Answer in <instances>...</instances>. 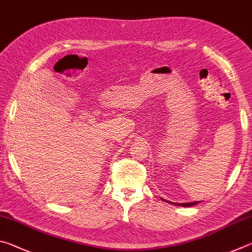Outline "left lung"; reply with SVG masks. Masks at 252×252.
Returning a JSON list of instances; mask_svg holds the SVG:
<instances>
[{"mask_svg":"<svg viewBox=\"0 0 252 252\" xmlns=\"http://www.w3.org/2000/svg\"><path fill=\"white\" fill-rule=\"evenodd\" d=\"M161 200H164V201H166V202H171V201H168V200H166V199H162V198H161ZM171 204L176 205V206H180V207H191V206H195V205H197V204H199V201L182 202V204H177V202H171Z\"/></svg>","mask_w":252,"mask_h":252,"instance_id":"8db88e82","label":"left lung"}]
</instances>
